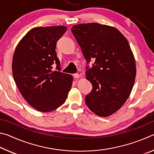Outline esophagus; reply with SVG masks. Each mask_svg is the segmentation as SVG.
<instances>
[{
  "label": "esophagus",
  "mask_w": 154,
  "mask_h": 154,
  "mask_svg": "<svg viewBox=\"0 0 154 154\" xmlns=\"http://www.w3.org/2000/svg\"><path fill=\"white\" fill-rule=\"evenodd\" d=\"M73 77H74V78H75V79H78V78H79L80 75L78 73H75L73 75Z\"/></svg>",
  "instance_id": "1"
}]
</instances>
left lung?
I'll return each mask as SVG.
<instances>
[{
  "label": "left lung",
  "instance_id": "8db88e82",
  "mask_svg": "<svg viewBox=\"0 0 154 154\" xmlns=\"http://www.w3.org/2000/svg\"><path fill=\"white\" fill-rule=\"evenodd\" d=\"M71 31L87 63L86 79L92 90L85 96L91 111L100 117L111 116L128 98L136 77V64L125 36L109 26L89 23L73 26Z\"/></svg>",
  "mask_w": 154,
  "mask_h": 154
}]
</instances>
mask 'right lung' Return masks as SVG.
I'll list each match as a JSON object with an SVG mask.
<instances>
[{"label": "right lung", "mask_w": 154, "mask_h": 154, "mask_svg": "<svg viewBox=\"0 0 154 154\" xmlns=\"http://www.w3.org/2000/svg\"><path fill=\"white\" fill-rule=\"evenodd\" d=\"M66 30L64 26L32 28L18 43L13 57L12 72L18 90L28 103L41 112L61 106L71 90L72 77L60 72L56 52L57 41ZM54 63L58 72L52 71Z\"/></svg>", "instance_id": "right-lung-1"}]
</instances>
